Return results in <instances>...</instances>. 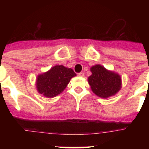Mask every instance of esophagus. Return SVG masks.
Returning <instances> with one entry per match:
<instances>
[{"instance_id":"34e87169","label":"esophagus","mask_w":149,"mask_h":149,"mask_svg":"<svg viewBox=\"0 0 149 149\" xmlns=\"http://www.w3.org/2000/svg\"><path fill=\"white\" fill-rule=\"evenodd\" d=\"M78 75H79V76H84V72H80V73H78Z\"/></svg>"}]
</instances>
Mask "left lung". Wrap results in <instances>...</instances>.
Listing matches in <instances>:
<instances>
[{"instance_id": "1", "label": "left lung", "mask_w": 149, "mask_h": 149, "mask_svg": "<svg viewBox=\"0 0 149 149\" xmlns=\"http://www.w3.org/2000/svg\"><path fill=\"white\" fill-rule=\"evenodd\" d=\"M91 71L92 74L88 77V84L96 95L107 98L120 89L121 79L118 74L109 71L100 65L92 66Z\"/></svg>"}]
</instances>
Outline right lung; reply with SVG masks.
<instances>
[{
	"label": "right lung",
	"mask_w": 149,
	"mask_h": 149,
	"mask_svg": "<svg viewBox=\"0 0 149 149\" xmlns=\"http://www.w3.org/2000/svg\"><path fill=\"white\" fill-rule=\"evenodd\" d=\"M75 76L76 74L73 69L63 65L54 66L49 71L38 76L37 79L38 92L47 97H56L63 92L70 79Z\"/></svg>",
	"instance_id": "1"
}]
</instances>
